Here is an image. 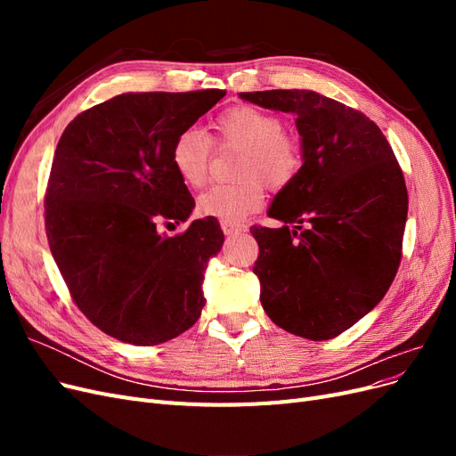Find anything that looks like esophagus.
<instances>
[{
	"label": "esophagus",
	"mask_w": 456,
	"mask_h": 456,
	"mask_svg": "<svg viewBox=\"0 0 456 456\" xmlns=\"http://www.w3.org/2000/svg\"><path fill=\"white\" fill-rule=\"evenodd\" d=\"M220 226H223V232L226 233V236H233V233H241L247 230L241 224H232V223H220Z\"/></svg>",
	"instance_id": "1"
}]
</instances>
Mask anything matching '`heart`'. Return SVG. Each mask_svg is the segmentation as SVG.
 <instances>
[{"label": "heart", "instance_id": "1", "mask_svg": "<svg viewBox=\"0 0 456 456\" xmlns=\"http://www.w3.org/2000/svg\"><path fill=\"white\" fill-rule=\"evenodd\" d=\"M218 146L240 148L236 184L213 186L198 198V213L223 223L238 224L260 209L265 201V182L272 190L291 184L302 167L298 141L283 131V121L253 106H233L213 121ZM171 163L181 181L200 188L209 175L211 142L198 129L178 133L171 146Z\"/></svg>", "mask_w": 456, "mask_h": 456}]
</instances>
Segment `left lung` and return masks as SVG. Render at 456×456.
<instances>
[{"instance_id":"8db88e82","label":"left lung","mask_w":456,"mask_h":456,"mask_svg":"<svg viewBox=\"0 0 456 456\" xmlns=\"http://www.w3.org/2000/svg\"><path fill=\"white\" fill-rule=\"evenodd\" d=\"M240 96L293 114L305 158L268 209L283 226L251 228L262 308L287 333L335 338L395 278L409 205L402 167L377 123L338 101L306 89Z\"/></svg>"}]
</instances>
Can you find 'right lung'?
Listing matches in <instances>:
<instances>
[{"label":"right lung","mask_w":456,"mask_h":456,"mask_svg":"<svg viewBox=\"0 0 456 456\" xmlns=\"http://www.w3.org/2000/svg\"><path fill=\"white\" fill-rule=\"evenodd\" d=\"M226 91L126 93L68 123L54 150L45 230L77 308L136 346L167 342L205 306L203 272L224 243L216 218L186 223L196 203L171 163L178 133Z\"/></svg>","instance_id":"add662e5"}]
</instances>
